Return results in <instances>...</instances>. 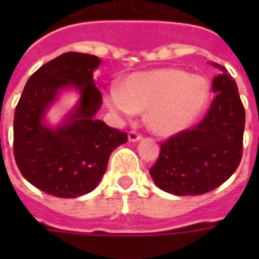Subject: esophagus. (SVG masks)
Returning a JSON list of instances; mask_svg holds the SVG:
<instances>
[{
    "label": "esophagus",
    "instance_id": "obj_1",
    "mask_svg": "<svg viewBox=\"0 0 259 259\" xmlns=\"http://www.w3.org/2000/svg\"><path fill=\"white\" fill-rule=\"evenodd\" d=\"M141 137H143V136H141L139 132H136V130H132V132H129V141H132V143L141 140Z\"/></svg>",
    "mask_w": 259,
    "mask_h": 259
}]
</instances>
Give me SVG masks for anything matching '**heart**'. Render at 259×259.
<instances>
[{"label": "heart", "mask_w": 259, "mask_h": 259, "mask_svg": "<svg viewBox=\"0 0 259 259\" xmlns=\"http://www.w3.org/2000/svg\"><path fill=\"white\" fill-rule=\"evenodd\" d=\"M209 97L211 84L204 76L163 68L132 74L120 91H109L108 102L127 115L148 111V127L157 135L172 136L187 129L200 116Z\"/></svg>", "instance_id": "1"}]
</instances>
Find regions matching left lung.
Instances as JSON below:
<instances>
[{"label": "left lung", "mask_w": 259, "mask_h": 259, "mask_svg": "<svg viewBox=\"0 0 259 259\" xmlns=\"http://www.w3.org/2000/svg\"><path fill=\"white\" fill-rule=\"evenodd\" d=\"M212 80L217 94L200 123L161 144L150 169L154 183L175 195H200L217 189L234 174L243 155L245 112L237 84L228 70Z\"/></svg>", "instance_id": "1"}]
</instances>
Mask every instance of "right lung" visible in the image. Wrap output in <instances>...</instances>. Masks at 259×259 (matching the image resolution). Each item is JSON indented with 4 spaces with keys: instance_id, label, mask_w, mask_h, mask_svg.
<instances>
[{
    "instance_id": "obj_1",
    "label": "right lung",
    "mask_w": 259,
    "mask_h": 259,
    "mask_svg": "<svg viewBox=\"0 0 259 259\" xmlns=\"http://www.w3.org/2000/svg\"><path fill=\"white\" fill-rule=\"evenodd\" d=\"M100 64L90 54L59 55L29 77L15 109L16 165L29 183L54 197L74 198L94 190L111 152L127 141V133L94 119L102 104L93 77ZM68 87L79 91V104L53 130L42 122L44 113Z\"/></svg>"
}]
</instances>
